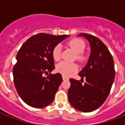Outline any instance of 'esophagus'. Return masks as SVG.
<instances>
[{"label": "esophagus", "instance_id": "esophagus-1", "mask_svg": "<svg viewBox=\"0 0 125 125\" xmlns=\"http://www.w3.org/2000/svg\"><path fill=\"white\" fill-rule=\"evenodd\" d=\"M62 78H63V80H69V78L66 76H62Z\"/></svg>", "mask_w": 125, "mask_h": 125}]
</instances>
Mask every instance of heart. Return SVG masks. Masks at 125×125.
<instances>
[{
  "mask_svg": "<svg viewBox=\"0 0 125 125\" xmlns=\"http://www.w3.org/2000/svg\"><path fill=\"white\" fill-rule=\"evenodd\" d=\"M67 45L71 47L76 52V60L79 63L85 62L87 60L86 55L83 53L85 49V43L80 39H73L67 42ZM60 45H56L53 49L52 55L53 59L55 61H58L61 57ZM78 70V66L74 63H67L65 62H62L56 65V71L61 73L63 76H69L73 73H76Z\"/></svg>",
  "mask_w": 125,
  "mask_h": 125,
  "instance_id": "1",
  "label": "heart"
}]
</instances>
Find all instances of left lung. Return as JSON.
<instances>
[{"mask_svg": "<svg viewBox=\"0 0 125 125\" xmlns=\"http://www.w3.org/2000/svg\"><path fill=\"white\" fill-rule=\"evenodd\" d=\"M89 43L91 54L87 65L78 74L81 80L70 78L69 101L82 112L95 110L104 103L114 81L115 71L112 56L103 42L95 36L81 33ZM83 78L86 82L82 84Z\"/></svg>", "mask_w": 125, "mask_h": 125, "instance_id": "left-lung-1", "label": "left lung"}]
</instances>
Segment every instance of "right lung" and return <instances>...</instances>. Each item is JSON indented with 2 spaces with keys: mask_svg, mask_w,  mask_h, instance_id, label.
Segmentation results:
<instances>
[{
  "mask_svg": "<svg viewBox=\"0 0 125 125\" xmlns=\"http://www.w3.org/2000/svg\"><path fill=\"white\" fill-rule=\"evenodd\" d=\"M69 36L40 33L26 40L18 51L13 68V82L19 97L30 106L43 108L54 101L62 82V75H43L55 68L53 49Z\"/></svg>",
  "mask_w": 125,
  "mask_h": 125,
  "instance_id": "add662e5",
  "label": "right lung"
}]
</instances>
